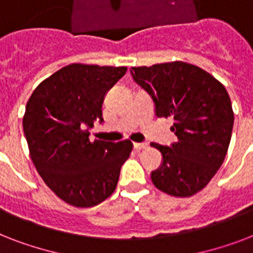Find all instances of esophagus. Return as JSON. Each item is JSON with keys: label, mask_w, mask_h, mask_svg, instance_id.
<instances>
[{"label": "esophagus", "mask_w": 253, "mask_h": 253, "mask_svg": "<svg viewBox=\"0 0 253 253\" xmlns=\"http://www.w3.org/2000/svg\"><path fill=\"white\" fill-rule=\"evenodd\" d=\"M147 143H134V148L136 150H143V148H147Z\"/></svg>", "instance_id": "1"}]
</instances>
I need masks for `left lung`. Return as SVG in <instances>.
<instances>
[{
	"label": "left lung",
	"instance_id": "8db88e82",
	"mask_svg": "<svg viewBox=\"0 0 253 253\" xmlns=\"http://www.w3.org/2000/svg\"><path fill=\"white\" fill-rule=\"evenodd\" d=\"M147 91L158 118L172 117L177 140L152 143L162 164L151 172L155 186L174 197L200 192L220 168L231 140L234 113L226 87L196 65L173 61L130 69Z\"/></svg>",
	"mask_w": 253,
	"mask_h": 253
}]
</instances>
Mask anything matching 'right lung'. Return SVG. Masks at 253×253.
Returning <instances> with one entry per match:
<instances>
[{
  "label": "right lung",
  "mask_w": 253,
  "mask_h": 253,
  "mask_svg": "<svg viewBox=\"0 0 253 253\" xmlns=\"http://www.w3.org/2000/svg\"><path fill=\"white\" fill-rule=\"evenodd\" d=\"M126 71V67L67 65L43 81L27 102L23 131L34 166L67 204L90 208L117 188L132 143L90 142L89 130L103 122L105 95Z\"/></svg>",
  "instance_id": "1"
}]
</instances>
